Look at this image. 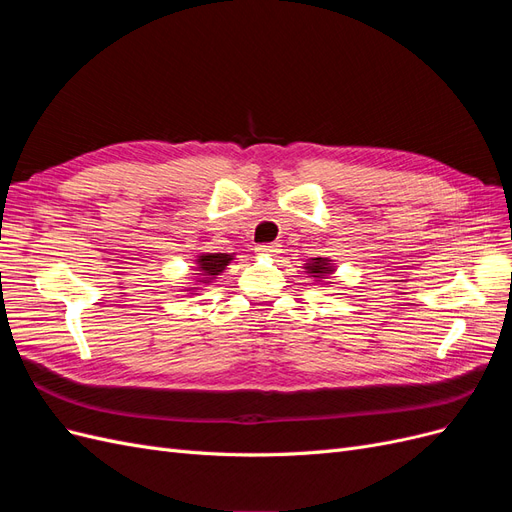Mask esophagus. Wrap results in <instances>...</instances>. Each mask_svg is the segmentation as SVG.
<instances>
[{"instance_id":"34e87169","label":"esophagus","mask_w":512,"mask_h":512,"mask_svg":"<svg viewBox=\"0 0 512 512\" xmlns=\"http://www.w3.org/2000/svg\"><path fill=\"white\" fill-rule=\"evenodd\" d=\"M256 252L258 254H265V256H273L280 252V243H262V245H256Z\"/></svg>"}]
</instances>
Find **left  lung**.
Segmentation results:
<instances>
[{
  "label": "left lung",
  "instance_id": "obj_1",
  "mask_svg": "<svg viewBox=\"0 0 512 512\" xmlns=\"http://www.w3.org/2000/svg\"><path fill=\"white\" fill-rule=\"evenodd\" d=\"M307 271L314 273V277H320L324 273H331L333 269L329 267V260L327 258H314V262H309Z\"/></svg>",
  "mask_w": 512,
  "mask_h": 512
}]
</instances>
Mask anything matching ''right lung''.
<instances>
[{"mask_svg": "<svg viewBox=\"0 0 512 512\" xmlns=\"http://www.w3.org/2000/svg\"><path fill=\"white\" fill-rule=\"evenodd\" d=\"M230 260H232L230 254H203L198 256V269L207 277H215L226 269Z\"/></svg>", "mask_w": 512, "mask_h": 512, "instance_id": "obj_1", "label": "right lung"}]
</instances>
